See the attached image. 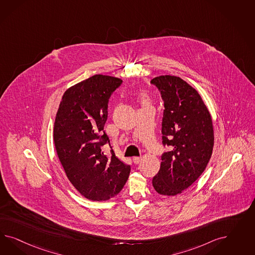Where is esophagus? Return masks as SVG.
Listing matches in <instances>:
<instances>
[{"label": "esophagus", "instance_id": "34e87169", "mask_svg": "<svg viewBox=\"0 0 255 255\" xmlns=\"http://www.w3.org/2000/svg\"><path fill=\"white\" fill-rule=\"evenodd\" d=\"M141 161V158H139V157H133L132 158V162H134V163H139Z\"/></svg>", "mask_w": 255, "mask_h": 255}]
</instances>
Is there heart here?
Wrapping results in <instances>:
<instances>
[{
    "label": "heart",
    "mask_w": 255,
    "mask_h": 255,
    "mask_svg": "<svg viewBox=\"0 0 255 255\" xmlns=\"http://www.w3.org/2000/svg\"><path fill=\"white\" fill-rule=\"evenodd\" d=\"M141 102L143 103V104H146L147 102V96L145 95V94H143L142 96H141Z\"/></svg>",
    "instance_id": "obj_1"
}]
</instances>
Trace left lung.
<instances>
[{
	"label": "left lung",
	"instance_id": "1",
	"mask_svg": "<svg viewBox=\"0 0 255 255\" xmlns=\"http://www.w3.org/2000/svg\"><path fill=\"white\" fill-rule=\"evenodd\" d=\"M150 83L164 103L162 144L171 147L162 155L152 185L157 193L174 196L192 185L209 163L214 145L212 119L200 94L180 77L160 76Z\"/></svg>",
	"mask_w": 255,
	"mask_h": 255
}]
</instances>
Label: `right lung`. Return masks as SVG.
<instances>
[{
	"label": "right lung",
	"instance_id": "add662e5",
	"mask_svg": "<svg viewBox=\"0 0 255 255\" xmlns=\"http://www.w3.org/2000/svg\"><path fill=\"white\" fill-rule=\"evenodd\" d=\"M123 83L118 77L95 75L70 87L62 95L55 118L56 151L70 182L92 201H107L120 193L131 166L111 158L102 147L109 144L104 127L108 101Z\"/></svg>",
	"mask_w": 255,
	"mask_h": 255
}]
</instances>
